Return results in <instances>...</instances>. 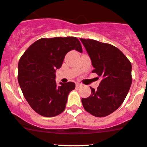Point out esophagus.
<instances>
[{
    "label": "esophagus",
    "mask_w": 147,
    "mask_h": 147,
    "mask_svg": "<svg viewBox=\"0 0 147 147\" xmlns=\"http://www.w3.org/2000/svg\"><path fill=\"white\" fill-rule=\"evenodd\" d=\"M81 86H82V85H81V84H80V83H76V88H80Z\"/></svg>",
    "instance_id": "1"
}]
</instances>
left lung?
I'll return each instance as SVG.
<instances>
[{
    "instance_id": "left-lung-1",
    "label": "left lung",
    "mask_w": 147,
    "mask_h": 147,
    "mask_svg": "<svg viewBox=\"0 0 147 147\" xmlns=\"http://www.w3.org/2000/svg\"><path fill=\"white\" fill-rule=\"evenodd\" d=\"M91 59L95 72L101 78L97 90L82 98L87 112L96 117L108 116L120 107L132 82L131 64L123 52L110 44L80 38Z\"/></svg>"
}]
</instances>
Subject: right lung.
Listing matches in <instances>:
<instances>
[{"mask_svg":"<svg viewBox=\"0 0 147 147\" xmlns=\"http://www.w3.org/2000/svg\"><path fill=\"white\" fill-rule=\"evenodd\" d=\"M82 52L76 37L42 38L36 41L20 58L18 80L23 94L34 111L45 117H54L65 111L72 82L57 86L55 72L61 67L71 50Z\"/></svg>","mask_w":147,"mask_h":147,"instance_id":"right-lung-1","label":"right lung"}]
</instances>
